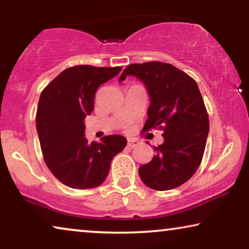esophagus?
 I'll return each instance as SVG.
<instances>
[{"label": "esophagus", "instance_id": "esophagus-1", "mask_svg": "<svg viewBox=\"0 0 249 249\" xmlns=\"http://www.w3.org/2000/svg\"><path fill=\"white\" fill-rule=\"evenodd\" d=\"M138 145H139L138 140H136V139H133V138H129L128 139V147H129V148H135V147H137Z\"/></svg>", "mask_w": 249, "mask_h": 249}]
</instances>
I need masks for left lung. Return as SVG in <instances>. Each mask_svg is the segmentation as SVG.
I'll return each instance as SVG.
<instances>
[{
	"label": "left lung",
	"instance_id": "8db88e82",
	"mask_svg": "<svg viewBox=\"0 0 249 249\" xmlns=\"http://www.w3.org/2000/svg\"><path fill=\"white\" fill-rule=\"evenodd\" d=\"M133 75L150 96L148 119L142 131L163 130L164 142L155 156L139 167V176L153 190L167 191L192 178L202 160L209 133V117L196 82L171 64H131L119 81Z\"/></svg>",
	"mask_w": 249,
	"mask_h": 249
}]
</instances>
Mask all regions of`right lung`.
<instances>
[{"mask_svg": "<svg viewBox=\"0 0 249 249\" xmlns=\"http://www.w3.org/2000/svg\"><path fill=\"white\" fill-rule=\"evenodd\" d=\"M122 67L78 65L63 71L41 92L36 125L45 163L71 189H94L106 181L112 158L127 145L120 135L88 142L84 119L94 107L96 89Z\"/></svg>", "mask_w": 249, "mask_h": 249, "instance_id": "1", "label": "right lung"}]
</instances>
